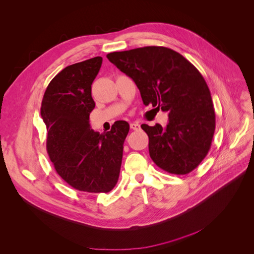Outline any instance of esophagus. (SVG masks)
<instances>
[{
    "label": "esophagus",
    "instance_id": "34e87169",
    "mask_svg": "<svg viewBox=\"0 0 254 254\" xmlns=\"http://www.w3.org/2000/svg\"><path fill=\"white\" fill-rule=\"evenodd\" d=\"M129 127L133 130H140L141 129V126H140L139 123H132V124L129 125Z\"/></svg>",
    "mask_w": 254,
    "mask_h": 254
}]
</instances>
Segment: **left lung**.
Instances as JSON below:
<instances>
[{"mask_svg":"<svg viewBox=\"0 0 254 254\" xmlns=\"http://www.w3.org/2000/svg\"><path fill=\"white\" fill-rule=\"evenodd\" d=\"M107 58L136 82L146 106L168 112L166 127L141 126L149 137L152 160L174 175L195 170L207 155L215 129L210 91L199 70L165 47L113 52Z\"/></svg>","mask_w":254,"mask_h":254,"instance_id":"8db88e82","label":"left lung"}]
</instances>
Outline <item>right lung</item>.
I'll use <instances>...</instances> for the list:
<instances>
[{
  "instance_id": "obj_1",
  "label": "right lung",
  "mask_w": 254,
  "mask_h": 254,
  "mask_svg": "<svg viewBox=\"0 0 254 254\" xmlns=\"http://www.w3.org/2000/svg\"><path fill=\"white\" fill-rule=\"evenodd\" d=\"M101 64L98 56L65 67L50 81L41 107L47 151L56 173L75 190L88 193H107L115 187L129 129L125 121L103 133L91 128L92 83Z\"/></svg>"
}]
</instances>
